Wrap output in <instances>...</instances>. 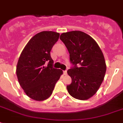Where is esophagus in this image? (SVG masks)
I'll return each mask as SVG.
<instances>
[{"mask_svg": "<svg viewBox=\"0 0 123 123\" xmlns=\"http://www.w3.org/2000/svg\"><path fill=\"white\" fill-rule=\"evenodd\" d=\"M63 74L64 75H66V74H67V71H66V70H65V71H63Z\"/></svg>", "mask_w": 123, "mask_h": 123, "instance_id": "esophagus-1", "label": "esophagus"}]
</instances>
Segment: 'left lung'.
<instances>
[{
  "label": "left lung",
  "mask_w": 123,
  "mask_h": 123,
  "mask_svg": "<svg viewBox=\"0 0 123 123\" xmlns=\"http://www.w3.org/2000/svg\"><path fill=\"white\" fill-rule=\"evenodd\" d=\"M60 39L75 65L67 71L71 78V84L66 86L68 91L76 99H89L96 93L105 77L107 66L103 52L95 40L84 32H64Z\"/></svg>",
  "instance_id": "left-lung-1"
}]
</instances>
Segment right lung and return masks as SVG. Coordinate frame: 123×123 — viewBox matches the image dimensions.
Wrapping results in <instances>:
<instances>
[{
  "mask_svg": "<svg viewBox=\"0 0 123 123\" xmlns=\"http://www.w3.org/2000/svg\"><path fill=\"white\" fill-rule=\"evenodd\" d=\"M59 35L53 31L37 33L27 43L19 57L16 70L18 80L25 93L34 100L43 101L50 97L63 73L61 69L52 67L54 61L50 56Z\"/></svg>",
  "mask_w": 123,
  "mask_h": 123,
  "instance_id": "obj_1",
  "label": "right lung"
}]
</instances>
